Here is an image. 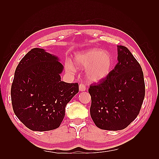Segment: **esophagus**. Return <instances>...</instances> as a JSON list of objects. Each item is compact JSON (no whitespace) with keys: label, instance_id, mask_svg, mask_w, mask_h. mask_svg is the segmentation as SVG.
Wrapping results in <instances>:
<instances>
[{"label":"esophagus","instance_id":"obj_1","mask_svg":"<svg viewBox=\"0 0 159 159\" xmlns=\"http://www.w3.org/2000/svg\"><path fill=\"white\" fill-rule=\"evenodd\" d=\"M79 90L80 92H84V91L86 90V87L83 83H80L79 85Z\"/></svg>","mask_w":159,"mask_h":159}]
</instances>
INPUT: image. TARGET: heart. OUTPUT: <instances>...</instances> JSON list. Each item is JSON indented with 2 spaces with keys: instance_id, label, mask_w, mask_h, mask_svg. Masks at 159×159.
Instances as JSON below:
<instances>
[{
  "instance_id": "obj_1",
  "label": "heart",
  "mask_w": 159,
  "mask_h": 159,
  "mask_svg": "<svg viewBox=\"0 0 159 159\" xmlns=\"http://www.w3.org/2000/svg\"><path fill=\"white\" fill-rule=\"evenodd\" d=\"M74 63L80 68H86V76L90 81L99 82L105 79L111 72L113 60L112 56L105 50L92 48L76 53ZM66 68L70 72H74L76 70L70 61L66 63Z\"/></svg>"
}]
</instances>
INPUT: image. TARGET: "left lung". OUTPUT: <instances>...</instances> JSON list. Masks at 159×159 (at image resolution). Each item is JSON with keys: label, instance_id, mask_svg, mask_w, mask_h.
Here are the masks:
<instances>
[{"label": "left lung", "instance_id": "8db88e82", "mask_svg": "<svg viewBox=\"0 0 159 159\" xmlns=\"http://www.w3.org/2000/svg\"><path fill=\"white\" fill-rule=\"evenodd\" d=\"M115 68L105 79L91 85L90 114L100 129L120 130L137 117L145 97L143 73L126 47L117 46Z\"/></svg>", "mask_w": 159, "mask_h": 159}]
</instances>
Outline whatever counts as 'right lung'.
I'll return each mask as SVG.
<instances>
[{
    "mask_svg": "<svg viewBox=\"0 0 159 159\" xmlns=\"http://www.w3.org/2000/svg\"><path fill=\"white\" fill-rule=\"evenodd\" d=\"M42 48L31 49L17 66L11 89L17 117L33 131L59 127L65 109L79 92V84L61 80L63 66Z\"/></svg>",
    "mask_w": 159,
    "mask_h": 159,
    "instance_id": "right-lung-1",
    "label": "right lung"
}]
</instances>
